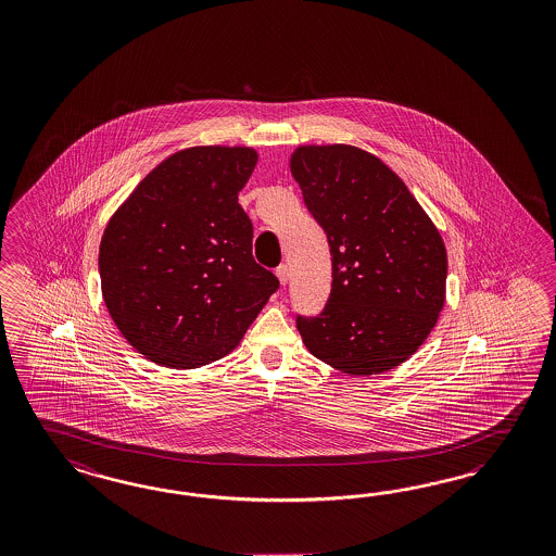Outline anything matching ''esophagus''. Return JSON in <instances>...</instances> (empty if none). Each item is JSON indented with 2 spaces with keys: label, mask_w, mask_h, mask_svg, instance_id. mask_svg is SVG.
Returning <instances> with one entry per match:
<instances>
[{
  "label": "esophagus",
  "mask_w": 556,
  "mask_h": 556,
  "mask_svg": "<svg viewBox=\"0 0 556 556\" xmlns=\"http://www.w3.org/2000/svg\"><path fill=\"white\" fill-rule=\"evenodd\" d=\"M276 276H278V280H280V285H288V278H290V268H288L286 264H280V266L276 268Z\"/></svg>",
  "instance_id": "34e87169"
}]
</instances>
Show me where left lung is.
<instances>
[{"mask_svg": "<svg viewBox=\"0 0 556 556\" xmlns=\"http://www.w3.org/2000/svg\"><path fill=\"white\" fill-rule=\"evenodd\" d=\"M290 170L327 236L333 268L320 315H296L306 350L353 376L406 362L444 304L446 252L437 227L406 185L359 148L302 146Z\"/></svg>", "mask_w": 556, "mask_h": 556, "instance_id": "1", "label": "left lung"}]
</instances>
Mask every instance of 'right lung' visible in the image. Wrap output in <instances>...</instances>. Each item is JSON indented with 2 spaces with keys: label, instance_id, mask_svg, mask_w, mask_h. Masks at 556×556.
<instances>
[{
  "label": "right lung",
  "instance_id": "add662e5",
  "mask_svg": "<svg viewBox=\"0 0 556 556\" xmlns=\"http://www.w3.org/2000/svg\"><path fill=\"white\" fill-rule=\"evenodd\" d=\"M252 148L199 146L143 178L99 248L103 301L127 343L154 364L192 369L238 348L280 288L252 254L238 194Z\"/></svg>",
  "mask_w": 556,
  "mask_h": 556
}]
</instances>
